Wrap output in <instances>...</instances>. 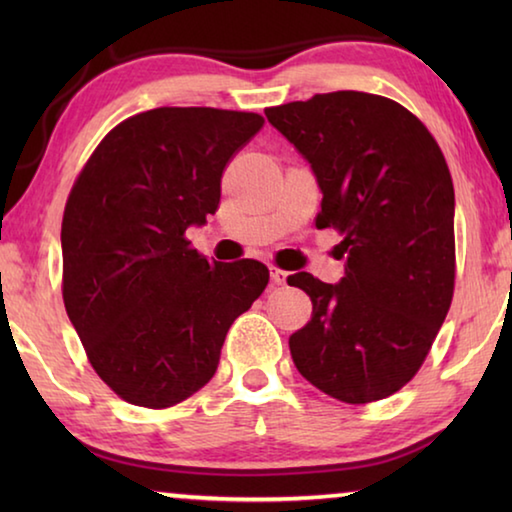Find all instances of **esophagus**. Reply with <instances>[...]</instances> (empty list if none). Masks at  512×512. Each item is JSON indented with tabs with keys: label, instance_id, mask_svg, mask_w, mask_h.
<instances>
[{
	"label": "esophagus",
	"instance_id": "obj_1",
	"mask_svg": "<svg viewBox=\"0 0 512 512\" xmlns=\"http://www.w3.org/2000/svg\"><path fill=\"white\" fill-rule=\"evenodd\" d=\"M287 277H289V273L282 271V268H271V280L275 284H284L287 282Z\"/></svg>",
	"mask_w": 512,
	"mask_h": 512
}]
</instances>
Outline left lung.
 <instances>
[{
	"instance_id": "1",
	"label": "left lung",
	"mask_w": 512,
	"mask_h": 512,
	"mask_svg": "<svg viewBox=\"0 0 512 512\" xmlns=\"http://www.w3.org/2000/svg\"><path fill=\"white\" fill-rule=\"evenodd\" d=\"M266 117L316 173V228L343 235L339 284L311 273L287 280L314 305L289 339L293 363L334 400H384L415 377L452 305L454 185L445 155L413 112L379 94H316L266 108Z\"/></svg>"
}]
</instances>
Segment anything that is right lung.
Returning <instances> with one entry per match:
<instances>
[{"mask_svg": "<svg viewBox=\"0 0 512 512\" xmlns=\"http://www.w3.org/2000/svg\"><path fill=\"white\" fill-rule=\"evenodd\" d=\"M262 126L257 112L146 110L112 128L74 180L65 309L94 372L128 404L167 409L201 391L230 325L266 289L262 262H207L185 237L216 212L225 164Z\"/></svg>", "mask_w": 512, "mask_h": 512, "instance_id": "obj_1", "label": "right lung"}]
</instances>
